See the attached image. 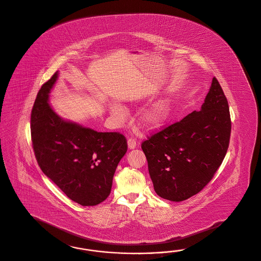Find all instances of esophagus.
<instances>
[{
	"instance_id": "esophagus-1",
	"label": "esophagus",
	"mask_w": 261,
	"mask_h": 261,
	"mask_svg": "<svg viewBox=\"0 0 261 261\" xmlns=\"http://www.w3.org/2000/svg\"><path fill=\"white\" fill-rule=\"evenodd\" d=\"M127 145H128V148L129 149H134L136 148V146H137V142H136L135 139H129L128 141H127Z\"/></svg>"
}]
</instances>
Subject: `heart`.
Here are the masks:
<instances>
[{
  "label": "heart",
  "instance_id": "1",
  "mask_svg": "<svg viewBox=\"0 0 261 261\" xmlns=\"http://www.w3.org/2000/svg\"><path fill=\"white\" fill-rule=\"evenodd\" d=\"M110 114L121 122L125 119V111L118 104L110 105ZM172 101L169 97L158 99L140 116V124L146 129H158L165 125L171 116Z\"/></svg>",
  "mask_w": 261,
  "mask_h": 261
}]
</instances>
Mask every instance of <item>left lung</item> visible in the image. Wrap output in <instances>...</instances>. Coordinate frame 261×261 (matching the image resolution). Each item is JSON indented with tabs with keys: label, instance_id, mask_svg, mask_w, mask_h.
Returning <instances> with one entry per match:
<instances>
[{
	"label": "left lung",
	"instance_id": "1",
	"mask_svg": "<svg viewBox=\"0 0 261 261\" xmlns=\"http://www.w3.org/2000/svg\"><path fill=\"white\" fill-rule=\"evenodd\" d=\"M230 131L228 103L214 77L199 111L142 144L156 194L182 201L203 189L225 158Z\"/></svg>",
	"mask_w": 261,
	"mask_h": 261
}]
</instances>
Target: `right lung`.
Here are the masks:
<instances>
[{"label":"right lung","instance_id":"add662e5","mask_svg":"<svg viewBox=\"0 0 261 261\" xmlns=\"http://www.w3.org/2000/svg\"><path fill=\"white\" fill-rule=\"evenodd\" d=\"M59 71L41 87L31 115L36 160L73 201L93 206L108 198L115 171L127 151L124 136L97 132L60 117L49 103Z\"/></svg>","mask_w":261,"mask_h":261}]
</instances>
